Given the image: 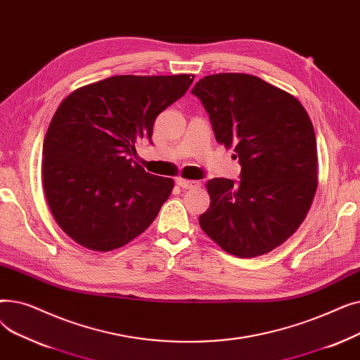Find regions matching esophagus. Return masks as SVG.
Returning a JSON list of instances; mask_svg holds the SVG:
<instances>
[{
	"instance_id": "34e87169",
	"label": "esophagus",
	"mask_w": 360,
	"mask_h": 360,
	"mask_svg": "<svg viewBox=\"0 0 360 360\" xmlns=\"http://www.w3.org/2000/svg\"><path fill=\"white\" fill-rule=\"evenodd\" d=\"M176 184L181 188H185V190H191V188H198L201 186L200 181H193V179H185V178H176Z\"/></svg>"
}]
</instances>
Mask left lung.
Instances as JSON below:
<instances>
[{
  "label": "left lung",
  "instance_id": "left-lung-1",
  "mask_svg": "<svg viewBox=\"0 0 360 360\" xmlns=\"http://www.w3.org/2000/svg\"><path fill=\"white\" fill-rule=\"evenodd\" d=\"M193 93L202 102L217 143L235 148L240 182H207L204 233L228 254L254 258L286 242L305 220L318 186L316 139L305 108L255 75H205Z\"/></svg>",
  "mask_w": 360,
  "mask_h": 360
}]
</instances>
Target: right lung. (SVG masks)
Listing matches in <instances>:
<instances>
[{
	"label": "right lung",
	"instance_id": "1",
	"mask_svg": "<svg viewBox=\"0 0 360 360\" xmlns=\"http://www.w3.org/2000/svg\"><path fill=\"white\" fill-rule=\"evenodd\" d=\"M193 74L115 75L79 87L55 110L42 150L51 213L82 247L108 252L141 235L174 190L129 159Z\"/></svg>",
	"mask_w": 360,
	"mask_h": 360
}]
</instances>
